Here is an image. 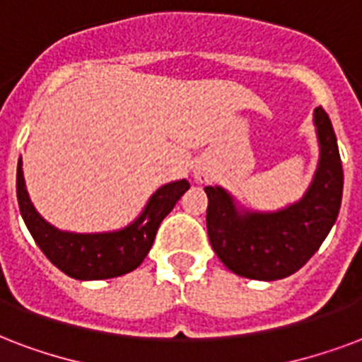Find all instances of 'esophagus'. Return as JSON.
<instances>
[{"instance_id":"obj_1","label":"esophagus","mask_w":362,"mask_h":362,"mask_svg":"<svg viewBox=\"0 0 362 362\" xmlns=\"http://www.w3.org/2000/svg\"><path fill=\"white\" fill-rule=\"evenodd\" d=\"M200 179H202V175H200Z\"/></svg>"}]
</instances>
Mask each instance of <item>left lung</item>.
<instances>
[{"label": "left lung", "mask_w": 362, "mask_h": 362, "mask_svg": "<svg viewBox=\"0 0 362 362\" xmlns=\"http://www.w3.org/2000/svg\"><path fill=\"white\" fill-rule=\"evenodd\" d=\"M319 133V170L305 197L276 214L236 211L219 187H206L208 238L217 257L233 273L254 281H279L305 265L320 248L338 217L344 170L336 133L325 108L315 110Z\"/></svg>", "instance_id": "left-lung-1"}]
</instances>
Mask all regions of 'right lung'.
Returning a JSON list of instances; mask_svg holds the SVG:
<instances>
[{
  "instance_id": "1",
  "label": "right lung",
  "mask_w": 362,
  "mask_h": 362,
  "mask_svg": "<svg viewBox=\"0 0 362 362\" xmlns=\"http://www.w3.org/2000/svg\"><path fill=\"white\" fill-rule=\"evenodd\" d=\"M189 187L187 179L164 185L152 194L139 219L126 229L100 235H74L62 233L42 219L24 187L21 160L16 168V198L30 235L49 262L78 281L112 279L139 267L154 243L162 219L173 210Z\"/></svg>"
}]
</instances>
